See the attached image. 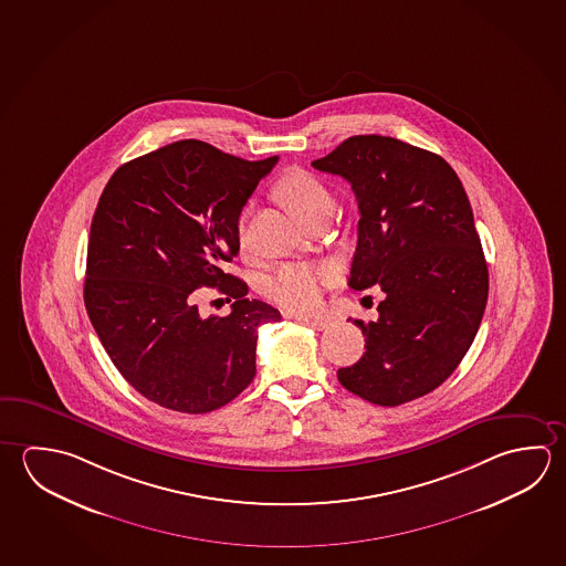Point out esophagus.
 I'll return each mask as SVG.
<instances>
[{"label":"esophagus","mask_w":566,"mask_h":566,"mask_svg":"<svg viewBox=\"0 0 566 566\" xmlns=\"http://www.w3.org/2000/svg\"><path fill=\"white\" fill-rule=\"evenodd\" d=\"M297 319L306 326L314 327V329H326L332 324L326 317H297Z\"/></svg>","instance_id":"34e87169"}]
</instances>
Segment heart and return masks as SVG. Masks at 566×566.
Masks as SVG:
<instances>
[{
	"label": "heart",
	"mask_w": 566,
	"mask_h": 566,
	"mask_svg": "<svg viewBox=\"0 0 566 566\" xmlns=\"http://www.w3.org/2000/svg\"><path fill=\"white\" fill-rule=\"evenodd\" d=\"M280 197L287 209L304 220L317 210L332 207V195L322 180L306 170H294L280 182ZM240 234L244 232V217L239 222ZM337 272L326 264H284L266 282L269 294L279 306L290 312H316L322 306L326 287L336 282Z\"/></svg>",
	"instance_id": "heart-1"
}]
</instances>
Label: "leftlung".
<instances>
[{
	"mask_svg": "<svg viewBox=\"0 0 566 566\" xmlns=\"http://www.w3.org/2000/svg\"><path fill=\"white\" fill-rule=\"evenodd\" d=\"M312 167L339 175L359 222L349 287L379 286L376 322L354 319L366 354L337 379L376 406L426 396L473 344L489 272L465 189L436 153L381 135L344 140Z\"/></svg>",
	"mask_w": 566,
	"mask_h": 566,
	"instance_id": "left-lung-1",
	"label": "left lung"
}]
</instances>
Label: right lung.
<instances>
[{
	"instance_id": "add662e5",
	"label": "right lung",
	"mask_w": 566,
	"mask_h": 566,
	"mask_svg": "<svg viewBox=\"0 0 566 566\" xmlns=\"http://www.w3.org/2000/svg\"><path fill=\"white\" fill-rule=\"evenodd\" d=\"M279 157L244 160L177 140L120 165L91 220L85 307L130 386L180 413H209L256 376L259 326L280 312L224 272L242 207ZM232 296L229 317L199 316L196 290Z\"/></svg>"
}]
</instances>
